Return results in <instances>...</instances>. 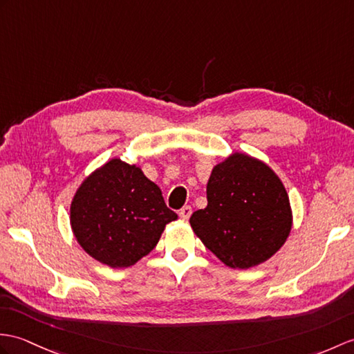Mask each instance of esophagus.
<instances>
[{
  "instance_id": "esophagus-1",
  "label": "esophagus",
  "mask_w": 354,
  "mask_h": 354,
  "mask_svg": "<svg viewBox=\"0 0 354 354\" xmlns=\"http://www.w3.org/2000/svg\"><path fill=\"white\" fill-rule=\"evenodd\" d=\"M192 212H193L192 207H188V205H185L184 208H180V211H179V217L183 218V220H188V218H190V216H192Z\"/></svg>"
}]
</instances>
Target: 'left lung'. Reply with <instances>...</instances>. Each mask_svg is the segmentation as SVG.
<instances>
[{
  "mask_svg": "<svg viewBox=\"0 0 354 354\" xmlns=\"http://www.w3.org/2000/svg\"><path fill=\"white\" fill-rule=\"evenodd\" d=\"M207 208L190 217L205 248L232 268H250L282 248L291 231L290 199L267 164L234 153L212 169Z\"/></svg>",
  "mask_w": 354,
  "mask_h": 354,
  "instance_id": "1",
  "label": "left lung"
}]
</instances>
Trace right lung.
I'll return each instance as SVG.
<instances>
[{
	"mask_svg": "<svg viewBox=\"0 0 354 354\" xmlns=\"http://www.w3.org/2000/svg\"><path fill=\"white\" fill-rule=\"evenodd\" d=\"M176 212L167 208L157 184L137 166L118 158L90 175L73 196V235L90 257L113 268L146 257Z\"/></svg>",
	"mask_w": 354,
	"mask_h": 354,
	"instance_id": "obj_1",
	"label": "right lung"
}]
</instances>
